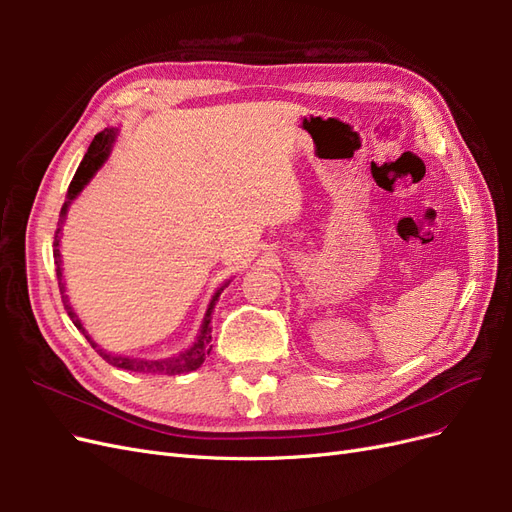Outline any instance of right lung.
<instances>
[{
	"mask_svg": "<svg viewBox=\"0 0 512 512\" xmlns=\"http://www.w3.org/2000/svg\"><path fill=\"white\" fill-rule=\"evenodd\" d=\"M115 134L117 130L115 128H106L102 130L100 134H96L94 141H91L85 158L81 162V166L76 168V173L70 181V188H68V200L64 203V207H61V213H59V228L55 230V241H53V258H55V265H57V282H59V292H61V301H64V307L66 312L70 316V320L74 322V327L79 329L85 337L87 342L91 344V348H94L102 359L106 363H111L113 367H119V369H128V371H138V374H162V376H177V374H188V371H194L198 369L200 365L205 363V356L211 352V312L215 307V301L220 299L222 290L226 288V284L213 294V299L207 307V314L203 318V324H200V333L196 337V342L188 348L183 350L181 354L177 356H170V359H160V361H147V359H132V356H121V354H111L102 350L94 339H91L87 335V331L83 329V324L79 320V316L74 314L72 305L68 303V294H66V286H64V275H61V258H59V235H61V224H64L66 220V213H68V207L72 200L81 194V190L85 188V185L89 183V179L96 175V170L106 162L108 153H111V145L115 141Z\"/></svg>",
	"mask_w": 512,
	"mask_h": 512,
	"instance_id": "add662e5",
	"label": "right lung"
}]
</instances>
